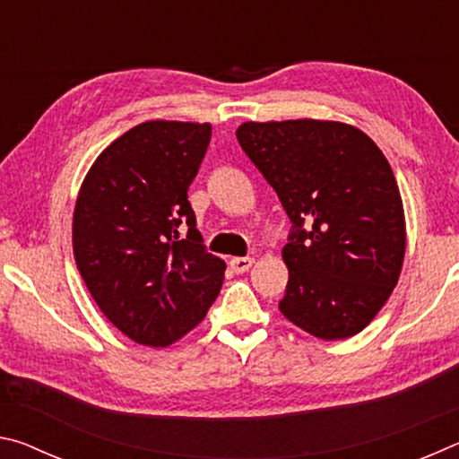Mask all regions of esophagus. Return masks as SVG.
Returning <instances> with one entry per match:
<instances>
[{"label": "esophagus", "mask_w": 459, "mask_h": 459, "mask_svg": "<svg viewBox=\"0 0 459 459\" xmlns=\"http://www.w3.org/2000/svg\"><path fill=\"white\" fill-rule=\"evenodd\" d=\"M253 263H255L253 257H235L229 261V265L232 271H235V273H245V271L251 269Z\"/></svg>", "instance_id": "34e87169"}]
</instances>
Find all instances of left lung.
I'll list each match as a JSON object with an SVG mask.
<instances>
[{"label":"left lung","mask_w":459,"mask_h":459,"mask_svg":"<svg viewBox=\"0 0 459 459\" xmlns=\"http://www.w3.org/2000/svg\"><path fill=\"white\" fill-rule=\"evenodd\" d=\"M237 139L293 222L281 314L322 340L362 332L405 259V211L385 153L342 121H247Z\"/></svg>","instance_id":"8db88e82"}]
</instances>
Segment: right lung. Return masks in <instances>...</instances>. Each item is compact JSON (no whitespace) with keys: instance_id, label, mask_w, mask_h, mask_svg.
<instances>
[{"instance_id":"add662e5","label":"right lung","mask_w":459,"mask_h":459,"mask_svg":"<svg viewBox=\"0 0 459 459\" xmlns=\"http://www.w3.org/2000/svg\"><path fill=\"white\" fill-rule=\"evenodd\" d=\"M211 123L155 119L100 152L73 216L76 267L115 328L166 348L204 320L224 279L188 202Z\"/></svg>"}]
</instances>
